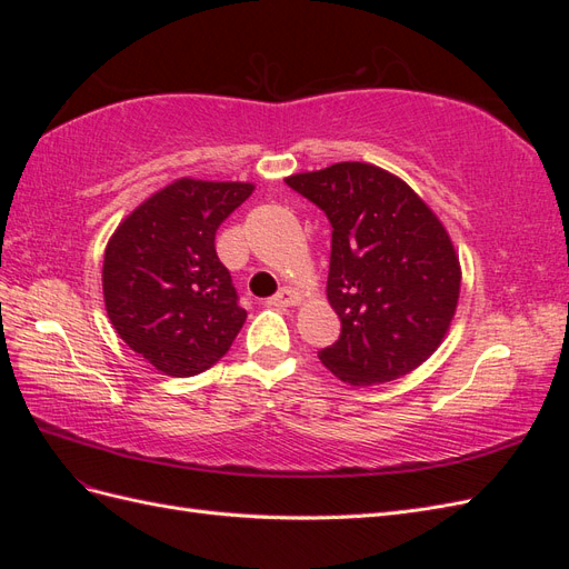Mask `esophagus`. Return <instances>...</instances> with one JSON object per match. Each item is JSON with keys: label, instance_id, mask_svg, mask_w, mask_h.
<instances>
[{"label": "esophagus", "instance_id": "obj_1", "mask_svg": "<svg viewBox=\"0 0 569 569\" xmlns=\"http://www.w3.org/2000/svg\"><path fill=\"white\" fill-rule=\"evenodd\" d=\"M272 306H282V308H289V306H299L301 303V291L295 289V287H282L278 295H274L270 299Z\"/></svg>", "mask_w": 569, "mask_h": 569}]
</instances>
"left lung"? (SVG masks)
Returning <instances> with one entry per match:
<instances>
[{"mask_svg":"<svg viewBox=\"0 0 569 569\" xmlns=\"http://www.w3.org/2000/svg\"><path fill=\"white\" fill-rule=\"evenodd\" d=\"M332 222L327 301L339 339L318 353L351 387L399 380L449 335L460 297L458 251L437 213L389 170L341 161L289 176Z\"/></svg>","mask_w":569,"mask_h":569,"instance_id":"obj_1","label":"left lung"}]
</instances>
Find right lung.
I'll return each instance as SVG.
<instances>
[{
	"instance_id": "right-lung-1",
	"label": "right lung",
	"mask_w": 569,
	"mask_h": 569,
	"mask_svg": "<svg viewBox=\"0 0 569 569\" xmlns=\"http://www.w3.org/2000/svg\"><path fill=\"white\" fill-rule=\"evenodd\" d=\"M253 182L180 178L120 220L101 287L118 337L159 372L192 377L226 356L247 311L237 303L216 230Z\"/></svg>"
}]
</instances>
